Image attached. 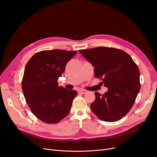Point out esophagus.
Here are the masks:
<instances>
[{"mask_svg": "<svg viewBox=\"0 0 157 157\" xmlns=\"http://www.w3.org/2000/svg\"><path fill=\"white\" fill-rule=\"evenodd\" d=\"M87 92L88 91H87V90H79V92L82 94H85L87 93Z\"/></svg>", "mask_w": 157, "mask_h": 157, "instance_id": "1", "label": "esophagus"}]
</instances>
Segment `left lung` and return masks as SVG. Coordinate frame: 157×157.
I'll use <instances>...</instances> for the list:
<instances>
[{"label": "left lung", "mask_w": 157, "mask_h": 157, "mask_svg": "<svg viewBox=\"0 0 157 157\" xmlns=\"http://www.w3.org/2000/svg\"><path fill=\"white\" fill-rule=\"evenodd\" d=\"M79 53L95 67V77L108 88L103 95L95 93L92 112L105 121L121 119L132 108L141 88L137 65L128 54L114 48L81 49Z\"/></svg>", "instance_id": "8db88e82"}]
</instances>
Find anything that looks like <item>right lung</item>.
<instances>
[{
    "mask_svg": "<svg viewBox=\"0 0 157 157\" xmlns=\"http://www.w3.org/2000/svg\"><path fill=\"white\" fill-rule=\"evenodd\" d=\"M78 52L41 51L33 55L25 68L22 90L32 113L42 121L56 123L69 114L77 92L58 85L67 62Z\"/></svg>",
    "mask_w": 157,
    "mask_h": 157,
    "instance_id": "add662e5",
    "label": "right lung"
}]
</instances>
